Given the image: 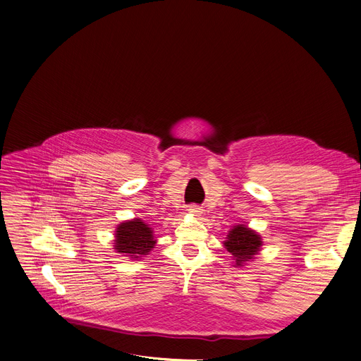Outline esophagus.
Instances as JSON below:
<instances>
[{"label": "esophagus", "mask_w": 361, "mask_h": 361, "mask_svg": "<svg viewBox=\"0 0 361 361\" xmlns=\"http://www.w3.org/2000/svg\"><path fill=\"white\" fill-rule=\"evenodd\" d=\"M188 212H190L192 216H200V214H201V209L198 207V205H190Z\"/></svg>", "instance_id": "1"}]
</instances>
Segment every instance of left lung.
<instances>
[{
  "label": "left lung",
  "instance_id": "1",
  "mask_svg": "<svg viewBox=\"0 0 361 361\" xmlns=\"http://www.w3.org/2000/svg\"><path fill=\"white\" fill-rule=\"evenodd\" d=\"M223 243L228 252H231L235 267H241L248 262H252L254 255L259 254L260 247L263 245L260 234L248 228L244 224L234 226Z\"/></svg>",
  "mask_w": 361,
  "mask_h": 361
}]
</instances>
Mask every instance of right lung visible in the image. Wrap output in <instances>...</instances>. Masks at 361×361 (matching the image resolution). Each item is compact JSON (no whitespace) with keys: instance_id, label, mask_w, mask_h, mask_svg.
I'll return each instance as SVG.
<instances>
[{"instance_id":"obj_1","label":"right lung","mask_w":361,"mask_h":361,"mask_svg":"<svg viewBox=\"0 0 361 361\" xmlns=\"http://www.w3.org/2000/svg\"><path fill=\"white\" fill-rule=\"evenodd\" d=\"M156 243L154 231L140 219L124 221L116 228L114 250L130 259H141L154 248Z\"/></svg>"}]
</instances>
